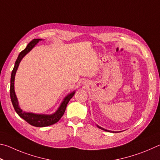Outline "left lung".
Instances as JSON below:
<instances>
[{
	"instance_id": "left-lung-1",
	"label": "left lung",
	"mask_w": 160,
	"mask_h": 160,
	"mask_svg": "<svg viewBox=\"0 0 160 160\" xmlns=\"http://www.w3.org/2000/svg\"><path fill=\"white\" fill-rule=\"evenodd\" d=\"M96 126L98 127L99 128H100V129H102V130H103V131H108V132H115V133H117V131H110V130H107V129H105V128H102V127H100V126H98V124H96Z\"/></svg>"
}]
</instances>
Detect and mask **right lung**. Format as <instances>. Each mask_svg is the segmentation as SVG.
Listing matches in <instances>:
<instances>
[{"mask_svg":"<svg viewBox=\"0 0 160 160\" xmlns=\"http://www.w3.org/2000/svg\"><path fill=\"white\" fill-rule=\"evenodd\" d=\"M42 41L41 38H35L32 40L30 43L27 45L24 50L19 53L18 55V58L17 59V60L15 63V66H14L13 70L11 74V78H10V98L11 101H12V105L14 107V109L17 113L18 114V115L24 119L27 122L29 123V124L33 126V127H48V126L52 125L57 123L59 120L61 119V117L65 112L67 105L68 104L70 99L74 96L75 93V91H72V93H69L67 96L63 99L62 102H61V104L59 106L58 110H56L54 113L50 114H36L33 112H27L22 110L19 105L18 98L16 96L15 91V74L17 72V70L18 69V67L19 65L21 60H22L25 55L27 53H29L32 48L34 47L36 44H37L39 41Z\"/></svg>","mask_w":160,"mask_h":160,"instance_id":"right-lung-1","label":"right lung"}]
</instances>
